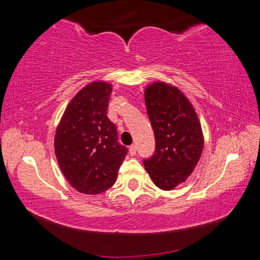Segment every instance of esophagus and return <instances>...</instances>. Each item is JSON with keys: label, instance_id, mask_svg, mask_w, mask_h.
Masks as SVG:
<instances>
[{"label": "esophagus", "instance_id": "1", "mask_svg": "<svg viewBox=\"0 0 260 260\" xmlns=\"http://www.w3.org/2000/svg\"><path fill=\"white\" fill-rule=\"evenodd\" d=\"M129 155L131 156H135L136 155V147L134 146V144H132V146L129 147Z\"/></svg>", "mask_w": 260, "mask_h": 260}]
</instances>
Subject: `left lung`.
<instances>
[{
	"label": "left lung",
	"instance_id": "1",
	"mask_svg": "<svg viewBox=\"0 0 260 260\" xmlns=\"http://www.w3.org/2000/svg\"><path fill=\"white\" fill-rule=\"evenodd\" d=\"M146 107L156 147L143 164L157 187L172 190L189 177L202 155L199 118L186 96L164 82L147 88Z\"/></svg>",
	"mask_w": 260,
	"mask_h": 260
}]
</instances>
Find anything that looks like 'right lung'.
Here are the masks:
<instances>
[{"label":"right lung","mask_w":260,"mask_h":260,"mask_svg":"<svg viewBox=\"0 0 260 260\" xmlns=\"http://www.w3.org/2000/svg\"><path fill=\"white\" fill-rule=\"evenodd\" d=\"M111 85L93 82L68 105L55 135L61 172L83 193L103 192L116 182L127 148L118 142L117 127L109 119Z\"/></svg>","instance_id":"add662e5"}]
</instances>
